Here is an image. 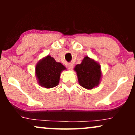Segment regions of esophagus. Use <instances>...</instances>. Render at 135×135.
<instances>
[{"label": "esophagus", "mask_w": 135, "mask_h": 135, "mask_svg": "<svg viewBox=\"0 0 135 135\" xmlns=\"http://www.w3.org/2000/svg\"><path fill=\"white\" fill-rule=\"evenodd\" d=\"M67 67L69 70H72L73 69V65L72 64V63H69L67 65Z\"/></svg>", "instance_id": "obj_1"}]
</instances>
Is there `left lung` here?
I'll return each instance as SVG.
<instances>
[{
  "instance_id": "left-lung-1",
  "label": "left lung",
  "mask_w": 135,
  "mask_h": 135,
  "mask_svg": "<svg viewBox=\"0 0 135 135\" xmlns=\"http://www.w3.org/2000/svg\"><path fill=\"white\" fill-rule=\"evenodd\" d=\"M80 85L86 89H93L98 85L101 78L100 66L88 56L75 67Z\"/></svg>"
}]
</instances>
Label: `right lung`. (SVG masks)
Here are the masks:
<instances>
[{
    "instance_id": "obj_1",
    "label": "right lung",
    "mask_w": 135,
    "mask_h": 135,
    "mask_svg": "<svg viewBox=\"0 0 135 135\" xmlns=\"http://www.w3.org/2000/svg\"><path fill=\"white\" fill-rule=\"evenodd\" d=\"M65 67L50 56L42 59L35 68L36 75L41 86L51 88L56 86L60 80V73Z\"/></svg>"
}]
</instances>
